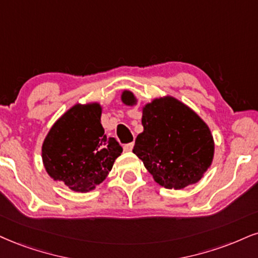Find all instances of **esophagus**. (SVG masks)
<instances>
[{
	"mask_svg": "<svg viewBox=\"0 0 258 258\" xmlns=\"http://www.w3.org/2000/svg\"><path fill=\"white\" fill-rule=\"evenodd\" d=\"M133 147H134V144H126V145H124L123 146V149H124V152H132V149H133Z\"/></svg>",
	"mask_w": 258,
	"mask_h": 258,
	"instance_id": "1",
	"label": "esophagus"
}]
</instances>
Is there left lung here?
I'll return each mask as SVG.
<instances>
[{
  "label": "left lung",
  "mask_w": 258,
  "mask_h": 258,
  "mask_svg": "<svg viewBox=\"0 0 258 258\" xmlns=\"http://www.w3.org/2000/svg\"><path fill=\"white\" fill-rule=\"evenodd\" d=\"M123 104L134 106L133 92L123 91ZM144 132L133 152L159 185L179 190L199 182L211 167L214 140L211 129L189 106L173 97L157 98L142 109Z\"/></svg>",
  "instance_id": "left-lung-1"
}]
</instances>
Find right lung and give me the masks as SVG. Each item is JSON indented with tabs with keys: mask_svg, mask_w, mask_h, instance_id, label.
Wrapping results in <instances>:
<instances>
[{
	"mask_svg": "<svg viewBox=\"0 0 258 258\" xmlns=\"http://www.w3.org/2000/svg\"><path fill=\"white\" fill-rule=\"evenodd\" d=\"M98 103L76 104L47 133L41 158L47 174L76 192H88L103 182L122 153L116 139L105 135Z\"/></svg>",
	"mask_w": 258,
	"mask_h": 258,
	"instance_id": "obj_1",
	"label": "right lung"
}]
</instances>
